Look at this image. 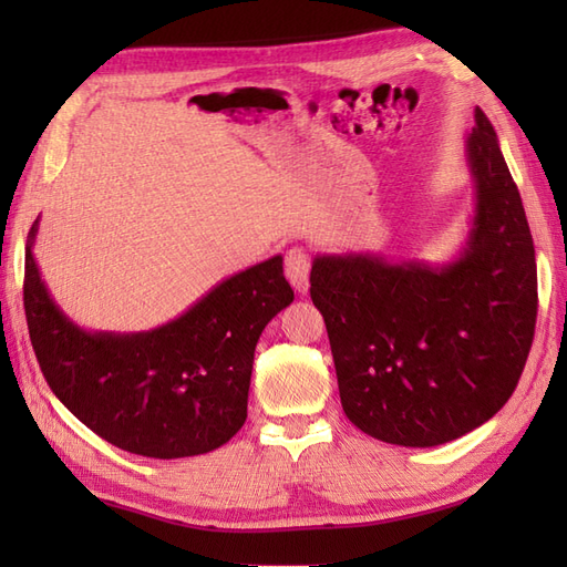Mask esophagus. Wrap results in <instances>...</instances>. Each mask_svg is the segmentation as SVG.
I'll use <instances>...</instances> for the list:
<instances>
[{"instance_id":"obj_1","label":"esophagus","mask_w":567,"mask_h":567,"mask_svg":"<svg viewBox=\"0 0 567 567\" xmlns=\"http://www.w3.org/2000/svg\"><path fill=\"white\" fill-rule=\"evenodd\" d=\"M284 269H286V279L290 281V286H293L298 293H305L307 286H310V252H307L305 248H290L286 252V262H284Z\"/></svg>"}]
</instances>
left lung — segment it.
I'll list each match as a JSON object with an SVG mask.
<instances>
[{"label":"left lung","mask_w":567,"mask_h":567,"mask_svg":"<svg viewBox=\"0 0 567 567\" xmlns=\"http://www.w3.org/2000/svg\"><path fill=\"white\" fill-rule=\"evenodd\" d=\"M468 241L447 265L317 255L310 296L329 331L346 416L400 447H437L489 421L535 338L537 262L518 186L487 115L466 140Z\"/></svg>","instance_id":"8db88e82"}]
</instances>
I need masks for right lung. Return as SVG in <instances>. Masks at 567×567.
I'll use <instances>...</instances> for the list:
<instances>
[{
	"label": "right lung",
	"instance_id": "right-lung-1",
	"mask_svg": "<svg viewBox=\"0 0 567 567\" xmlns=\"http://www.w3.org/2000/svg\"><path fill=\"white\" fill-rule=\"evenodd\" d=\"M38 225L25 248V319L65 409L115 447L151 458L208 454L241 431L257 340L293 302L284 257L234 274L158 329L84 331L44 286L32 255Z\"/></svg>",
	"mask_w": 567,
	"mask_h": 567
}]
</instances>
